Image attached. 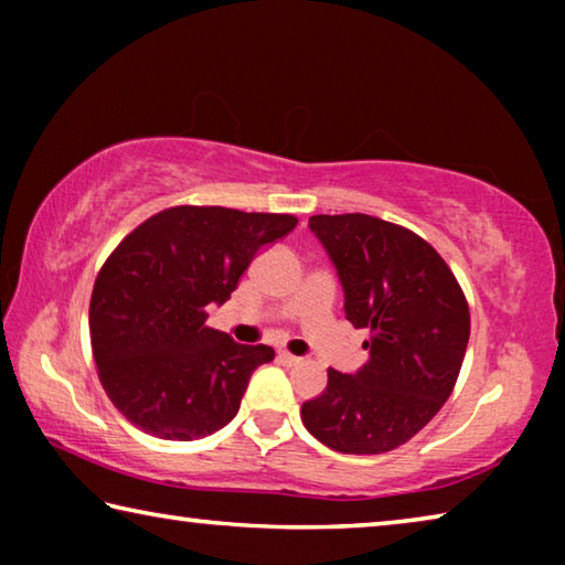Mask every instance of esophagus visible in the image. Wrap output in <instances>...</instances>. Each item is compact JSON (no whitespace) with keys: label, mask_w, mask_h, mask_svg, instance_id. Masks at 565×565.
Returning <instances> with one entry per match:
<instances>
[{"label":"esophagus","mask_w":565,"mask_h":565,"mask_svg":"<svg viewBox=\"0 0 565 565\" xmlns=\"http://www.w3.org/2000/svg\"><path fill=\"white\" fill-rule=\"evenodd\" d=\"M279 361L284 363V366H301L303 363L301 356H294V353H289V351H279Z\"/></svg>","instance_id":"1"}]
</instances>
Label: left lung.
<instances>
[{"mask_svg": "<svg viewBox=\"0 0 565 565\" xmlns=\"http://www.w3.org/2000/svg\"><path fill=\"white\" fill-rule=\"evenodd\" d=\"M309 226L337 266L347 319L369 329L371 359L351 376L329 369L301 420L339 454L394 451L456 386L471 333L463 289L441 254L406 226L369 214H319Z\"/></svg>", "mask_w": 565, "mask_h": 565, "instance_id": "1", "label": "left lung"}]
</instances>
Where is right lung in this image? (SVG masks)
Masks as SVG:
<instances>
[{
  "instance_id": "right-lung-1",
  "label": "right lung",
  "mask_w": 565,
  "mask_h": 565,
  "mask_svg": "<svg viewBox=\"0 0 565 565\" xmlns=\"http://www.w3.org/2000/svg\"><path fill=\"white\" fill-rule=\"evenodd\" d=\"M299 224L291 214L171 206L119 242L97 274L89 337L97 374L119 414L167 441L224 428L248 379L274 349L206 327L264 244Z\"/></svg>"
}]
</instances>
